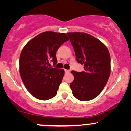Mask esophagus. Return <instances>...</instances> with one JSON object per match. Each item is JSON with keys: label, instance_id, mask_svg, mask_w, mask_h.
<instances>
[{"label": "esophagus", "instance_id": "esophagus-1", "mask_svg": "<svg viewBox=\"0 0 131 131\" xmlns=\"http://www.w3.org/2000/svg\"><path fill=\"white\" fill-rule=\"evenodd\" d=\"M64 72H65V73H69L70 72V71L68 70H64Z\"/></svg>", "mask_w": 131, "mask_h": 131}]
</instances>
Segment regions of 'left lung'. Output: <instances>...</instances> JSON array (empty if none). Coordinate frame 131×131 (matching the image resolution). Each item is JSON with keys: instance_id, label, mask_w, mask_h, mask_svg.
<instances>
[{"instance_id": "1", "label": "left lung", "mask_w": 131, "mask_h": 131, "mask_svg": "<svg viewBox=\"0 0 131 131\" xmlns=\"http://www.w3.org/2000/svg\"><path fill=\"white\" fill-rule=\"evenodd\" d=\"M76 61L84 64L82 72L72 71L74 81L70 84L74 97L88 101L97 97L108 80L111 72L110 55L107 47L90 34L68 32Z\"/></svg>"}]
</instances>
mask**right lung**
I'll list each match as a JSON object with an SVG mask.
<instances>
[{
    "instance_id": "add662e5",
    "label": "right lung",
    "mask_w": 131,
    "mask_h": 131,
    "mask_svg": "<svg viewBox=\"0 0 131 131\" xmlns=\"http://www.w3.org/2000/svg\"><path fill=\"white\" fill-rule=\"evenodd\" d=\"M69 40L64 33L46 31L25 45L19 57V73L23 82L35 98L47 100L55 97L64 71L50 68L57 63L56 52Z\"/></svg>"
}]
</instances>
